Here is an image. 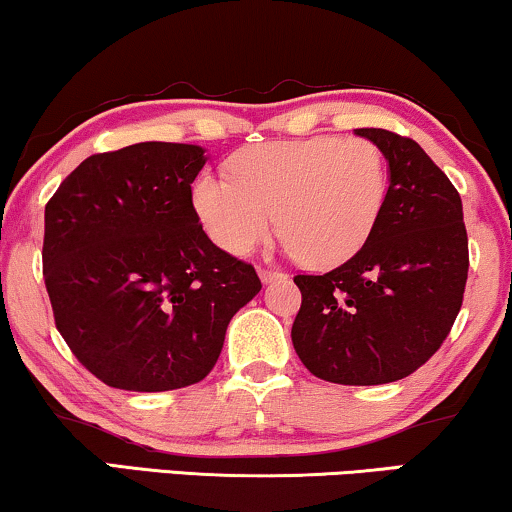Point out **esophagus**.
<instances>
[{"mask_svg":"<svg viewBox=\"0 0 512 512\" xmlns=\"http://www.w3.org/2000/svg\"><path fill=\"white\" fill-rule=\"evenodd\" d=\"M258 277H261V280L268 284L272 280H280V277H284V272L275 270V268H258Z\"/></svg>","mask_w":512,"mask_h":512,"instance_id":"1","label":"esophagus"}]
</instances>
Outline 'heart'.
I'll return each instance as SVG.
<instances>
[{"label":"heart","mask_w":512,"mask_h":512,"mask_svg":"<svg viewBox=\"0 0 512 512\" xmlns=\"http://www.w3.org/2000/svg\"><path fill=\"white\" fill-rule=\"evenodd\" d=\"M390 171L369 138L310 136L249 145L230 176L204 171L192 207L218 247L247 256L270 240L310 268H334L374 235L388 202Z\"/></svg>","instance_id":"obj_1"}]
</instances>
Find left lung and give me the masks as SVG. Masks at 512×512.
<instances>
[{"label":"left lung","mask_w":512,"mask_h":512,"mask_svg":"<svg viewBox=\"0 0 512 512\" xmlns=\"http://www.w3.org/2000/svg\"><path fill=\"white\" fill-rule=\"evenodd\" d=\"M388 159L390 188L374 235L338 268L296 275L291 341L310 374L341 386L400 381L454 327L468 280L459 190L407 136L357 129Z\"/></svg>","instance_id":"left-lung-1"}]
</instances>
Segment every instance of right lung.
Returning a JSON list of instances; mask_svg holds the SVG:
<instances>
[{"label": "right lung", "mask_w": 512, "mask_h": 512, "mask_svg": "<svg viewBox=\"0 0 512 512\" xmlns=\"http://www.w3.org/2000/svg\"><path fill=\"white\" fill-rule=\"evenodd\" d=\"M199 145L136 143L86 157L44 211L56 329L105 386L162 393L202 381L254 265L218 249L192 207Z\"/></svg>", "instance_id": "obj_1"}]
</instances>
